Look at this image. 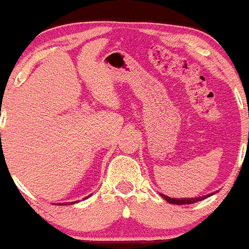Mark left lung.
I'll list each match as a JSON object with an SVG mask.
<instances>
[{
  "label": "left lung",
  "instance_id": "obj_1",
  "mask_svg": "<svg viewBox=\"0 0 249 249\" xmlns=\"http://www.w3.org/2000/svg\"><path fill=\"white\" fill-rule=\"evenodd\" d=\"M211 194H213V193H211ZM211 194H207V196H198V198H170V196H164V194H160V196L164 198V199L168 202V203L172 204H193L196 203V202H200V200L206 199L208 196H211Z\"/></svg>",
  "mask_w": 249,
  "mask_h": 249
}]
</instances>
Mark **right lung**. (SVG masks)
Segmentation results:
<instances>
[{"mask_svg": "<svg viewBox=\"0 0 249 249\" xmlns=\"http://www.w3.org/2000/svg\"><path fill=\"white\" fill-rule=\"evenodd\" d=\"M74 203H75V202H74ZM74 203H73V202H71V203H65V204H74ZM61 204V203H60Z\"/></svg>", "mask_w": 249, "mask_h": 249, "instance_id": "right-lung-1", "label": "right lung"}]
</instances>
